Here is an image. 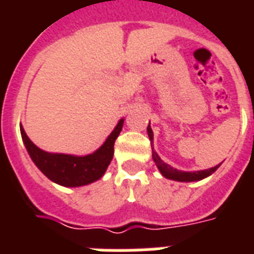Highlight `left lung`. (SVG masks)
<instances>
[{
  "mask_svg": "<svg viewBox=\"0 0 254 254\" xmlns=\"http://www.w3.org/2000/svg\"><path fill=\"white\" fill-rule=\"evenodd\" d=\"M147 134H149V138L150 141H153V130H151L150 127V123L147 125ZM151 150H153V161L155 162L158 170L161 171L163 177L167 178V179H173V181H178V182H195V181H201V179H204V178L209 177L211 174H213L219 169L220 165H217L215 167H211L208 170H200V171H193V173H187V171H181V170H177L171 167L170 165L165 163L161 159L157 153L154 151V149L151 147Z\"/></svg>",
  "mask_w": 254,
  "mask_h": 254,
  "instance_id": "left-lung-1",
  "label": "left lung"
}]
</instances>
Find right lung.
<instances>
[{"mask_svg":"<svg viewBox=\"0 0 254 254\" xmlns=\"http://www.w3.org/2000/svg\"><path fill=\"white\" fill-rule=\"evenodd\" d=\"M124 119L119 121L107 141L92 154L77 157L69 154L47 153L31 142L21 125V135L30 158L35 166L54 183L64 187H80L99 181L107 171L112 158L116 138L123 129Z\"/></svg>","mask_w":254,"mask_h":254,"instance_id":"1","label":"right lung"}]
</instances>
